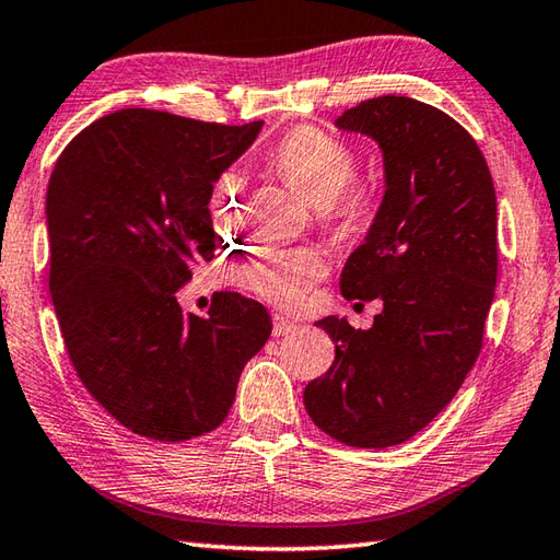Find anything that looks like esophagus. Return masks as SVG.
Here are the masks:
<instances>
[{"instance_id":"1","label":"esophagus","mask_w":560,"mask_h":560,"mask_svg":"<svg viewBox=\"0 0 560 560\" xmlns=\"http://www.w3.org/2000/svg\"><path fill=\"white\" fill-rule=\"evenodd\" d=\"M271 331H273V337H289V335H293V331H295V327H299V325H295L293 323V319L291 317H287V315H273L271 317Z\"/></svg>"}]
</instances>
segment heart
Segmentation results:
<instances>
[{
    "label": "heart",
    "instance_id": "heart-1",
    "mask_svg": "<svg viewBox=\"0 0 560 560\" xmlns=\"http://www.w3.org/2000/svg\"><path fill=\"white\" fill-rule=\"evenodd\" d=\"M269 171L293 192L317 207V217L341 237L361 235L371 225L377 207L375 185L353 177L355 151L341 137L315 125L289 129L267 153ZM243 185L233 173H223L213 185V201H241ZM327 257L317 247L265 249L255 259L235 267V283L273 305L303 303L315 283L325 277Z\"/></svg>",
    "mask_w": 560,
    "mask_h": 560
}]
</instances>
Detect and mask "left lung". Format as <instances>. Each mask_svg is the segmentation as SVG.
Listing matches in <instances>:
<instances>
[{
    "instance_id": "obj_1",
    "label": "left lung",
    "mask_w": 560,
    "mask_h": 560,
    "mask_svg": "<svg viewBox=\"0 0 560 560\" xmlns=\"http://www.w3.org/2000/svg\"><path fill=\"white\" fill-rule=\"evenodd\" d=\"M337 127L385 156L383 205L339 281L347 301L385 307L371 329L319 319L337 355L303 401L339 443L392 447L447 407L479 359L498 277L495 189L477 141L428 103L371 98Z\"/></svg>"
}]
</instances>
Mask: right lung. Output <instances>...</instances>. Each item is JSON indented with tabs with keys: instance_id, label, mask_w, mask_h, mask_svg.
<instances>
[{
	"instance_id": "add662e5",
	"label": "right lung",
	"mask_w": 560,
	"mask_h": 560,
	"mask_svg": "<svg viewBox=\"0 0 560 560\" xmlns=\"http://www.w3.org/2000/svg\"><path fill=\"white\" fill-rule=\"evenodd\" d=\"M149 108L101 117L47 185L50 293L79 380L127 431L183 443L223 423L245 363L271 335L265 305L177 291L213 259V183L259 135Z\"/></svg>"
}]
</instances>
